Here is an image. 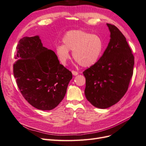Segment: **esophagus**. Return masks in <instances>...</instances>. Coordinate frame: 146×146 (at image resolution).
<instances>
[{
    "instance_id": "34e87169",
    "label": "esophagus",
    "mask_w": 146,
    "mask_h": 146,
    "mask_svg": "<svg viewBox=\"0 0 146 146\" xmlns=\"http://www.w3.org/2000/svg\"><path fill=\"white\" fill-rule=\"evenodd\" d=\"M72 74H73L74 76H76L78 74V72H76V71H74V70H73L72 71Z\"/></svg>"
}]
</instances>
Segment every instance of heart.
I'll return each instance as SVG.
<instances>
[{
	"label": "heart",
	"mask_w": 146,
	"mask_h": 146,
	"mask_svg": "<svg viewBox=\"0 0 146 146\" xmlns=\"http://www.w3.org/2000/svg\"><path fill=\"white\" fill-rule=\"evenodd\" d=\"M63 45L56 48V52L62 64L70 59L69 50L73 51L74 59L81 66L89 67L97 63L103 50V41L97 34H90L82 30H72L62 38Z\"/></svg>",
	"instance_id": "b5f03b06"
}]
</instances>
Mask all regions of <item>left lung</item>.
<instances>
[{"instance_id": "8db88e82", "label": "left lung", "mask_w": 146, "mask_h": 146, "mask_svg": "<svg viewBox=\"0 0 146 146\" xmlns=\"http://www.w3.org/2000/svg\"><path fill=\"white\" fill-rule=\"evenodd\" d=\"M111 39L97 63L86 69V97L95 107L106 109L125 94L133 73L135 60L125 37L114 25L107 24Z\"/></svg>"}]
</instances>
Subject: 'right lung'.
Listing matches in <instances>:
<instances>
[{"label":"right lung","mask_w":146,"mask_h":146,"mask_svg":"<svg viewBox=\"0 0 146 146\" xmlns=\"http://www.w3.org/2000/svg\"><path fill=\"white\" fill-rule=\"evenodd\" d=\"M13 74L27 102L38 110L55 108L64 99L72 73L55 52L43 46L38 35L21 39L15 54Z\"/></svg>","instance_id":"1"}]
</instances>
